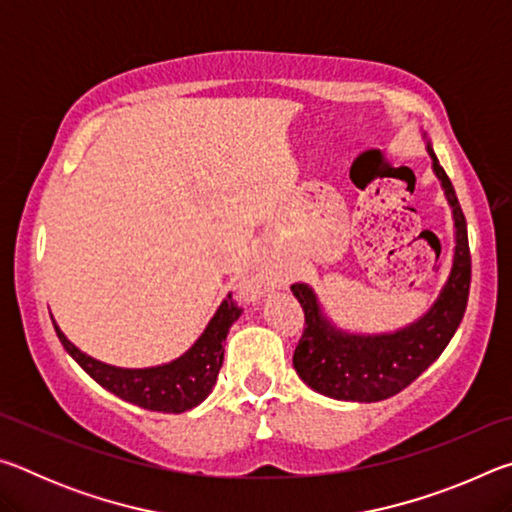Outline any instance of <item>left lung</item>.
Returning a JSON list of instances; mask_svg holds the SVG:
<instances>
[{
  "label": "left lung",
  "mask_w": 512,
  "mask_h": 512,
  "mask_svg": "<svg viewBox=\"0 0 512 512\" xmlns=\"http://www.w3.org/2000/svg\"><path fill=\"white\" fill-rule=\"evenodd\" d=\"M427 137V135H424ZM431 167L454 214L456 246L452 271L438 298L415 323L388 334H350L332 325L309 284H291L305 311V332L293 352L298 377L316 393L345 402H379L404 391L436 361L461 325L470 296L472 259L467 223L452 180L427 140Z\"/></svg>",
  "instance_id": "obj_1"
}]
</instances>
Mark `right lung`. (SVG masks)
I'll return each mask as SVG.
<instances>
[{
  "mask_svg": "<svg viewBox=\"0 0 512 512\" xmlns=\"http://www.w3.org/2000/svg\"><path fill=\"white\" fill-rule=\"evenodd\" d=\"M241 316V309L235 305L232 296L225 298L216 314L207 323L205 332L198 336L196 343L178 359L153 368H117L108 363L92 359L90 354L81 352L76 345L60 332L56 334L63 348L69 352L88 375L101 384L106 391L115 393L121 400L142 406L149 411L162 413H183L201 404L212 393L223 366V343L230 327Z\"/></svg>",
  "mask_w": 512,
  "mask_h": 512,
  "instance_id": "1",
  "label": "right lung"
}]
</instances>
